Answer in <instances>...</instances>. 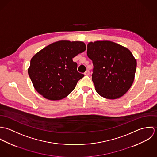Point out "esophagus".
Listing matches in <instances>:
<instances>
[{"label":"esophagus","instance_id":"34e87169","mask_svg":"<svg viewBox=\"0 0 157 157\" xmlns=\"http://www.w3.org/2000/svg\"><path fill=\"white\" fill-rule=\"evenodd\" d=\"M90 71H89V70H86V72H85V74H85V75H90Z\"/></svg>","mask_w":157,"mask_h":157}]
</instances>
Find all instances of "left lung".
<instances>
[{"mask_svg":"<svg viewBox=\"0 0 157 157\" xmlns=\"http://www.w3.org/2000/svg\"><path fill=\"white\" fill-rule=\"evenodd\" d=\"M87 48L94 65L92 80L97 92L111 100L124 95L134 81L136 67L131 51L109 40L90 42Z\"/></svg>","mask_w":157,"mask_h":157,"instance_id":"1","label":"left lung"}]
</instances>
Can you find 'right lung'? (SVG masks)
I'll list each match as a JSON object with an SVG mask.
<instances>
[{
  "mask_svg": "<svg viewBox=\"0 0 157 157\" xmlns=\"http://www.w3.org/2000/svg\"><path fill=\"white\" fill-rule=\"evenodd\" d=\"M86 49L83 42L60 40L37 52L28 69L35 90L49 100L67 97L84 77L77 72V64L72 59Z\"/></svg>",
  "mask_w": 157,
  "mask_h": 157,
  "instance_id": "right-lung-1",
  "label": "right lung"
}]
</instances>
